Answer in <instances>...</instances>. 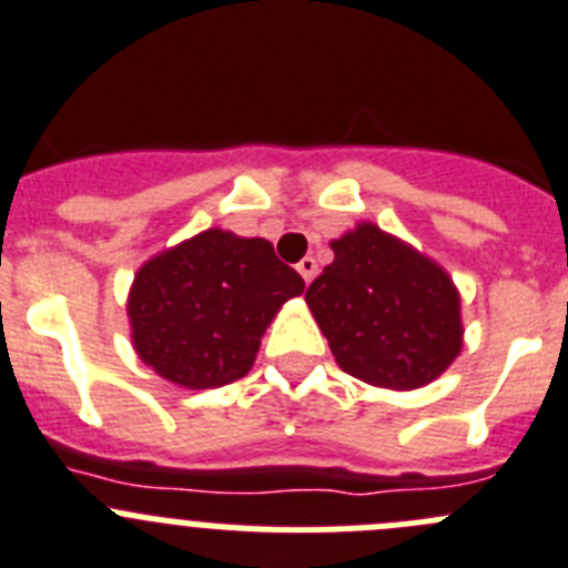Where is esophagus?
Listing matches in <instances>:
<instances>
[{
  "label": "esophagus",
  "instance_id": "obj_1",
  "mask_svg": "<svg viewBox=\"0 0 568 568\" xmlns=\"http://www.w3.org/2000/svg\"><path fill=\"white\" fill-rule=\"evenodd\" d=\"M295 270H298L301 278H304L306 284H310V281L315 278V273H317V262L312 256H306V258H301L298 264H295Z\"/></svg>",
  "mask_w": 568,
  "mask_h": 568
}]
</instances>
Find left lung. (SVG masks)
<instances>
[{"instance_id": "8db88e82", "label": "left lung", "mask_w": 568, "mask_h": 568, "mask_svg": "<svg viewBox=\"0 0 568 568\" xmlns=\"http://www.w3.org/2000/svg\"><path fill=\"white\" fill-rule=\"evenodd\" d=\"M332 251L306 304L339 368L390 390L429 385L449 368L463 348L449 275L368 223L334 240Z\"/></svg>"}]
</instances>
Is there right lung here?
Here are the masks:
<instances>
[{
    "label": "right lung",
    "instance_id": "obj_1",
    "mask_svg": "<svg viewBox=\"0 0 568 568\" xmlns=\"http://www.w3.org/2000/svg\"><path fill=\"white\" fill-rule=\"evenodd\" d=\"M304 287L267 240L209 229L139 270L128 301L133 345L166 382L231 385L251 371L278 306Z\"/></svg>",
    "mask_w": 568,
    "mask_h": 568
}]
</instances>
